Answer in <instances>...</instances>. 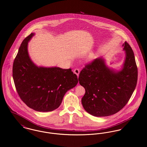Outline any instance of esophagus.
Wrapping results in <instances>:
<instances>
[{"label": "esophagus", "instance_id": "esophagus-1", "mask_svg": "<svg viewBox=\"0 0 147 147\" xmlns=\"http://www.w3.org/2000/svg\"><path fill=\"white\" fill-rule=\"evenodd\" d=\"M74 72L77 75V76H78L79 74H80V70L78 69H75L74 71Z\"/></svg>", "mask_w": 147, "mask_h": 147}]
</instances>
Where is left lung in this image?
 Listing matches in <instances>:
<instances>
[{
  "label": "left lung",
  "instance_id": "obj_1",
  "mask_svg": "<svg viewBox=\"0 0 147 147\" xmlns=\"http://www.w3.org/2000/svg\"><path fill=\"white\" fill-rule=\"evenodd\" d=\"M125 59L122 69L116 72L108 68L102 57L85 65L80 73V84L85 89L81 102L88 113L96 117L114 115L129 100L138 79L134 53L125 41L122 45Z\"/></svg>",
  "mask_w": 147,
  "mask_h": 147
}]
</instances>
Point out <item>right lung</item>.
<instances>
[{
    "instance_id": "right-lung-1",
    "label": "right lung",
    "mask_w": 147,
    "mask_h": 147,
    "mask_svg": "<svg viewBox=\"0 0 147 147\" xmlns=\"http://www.w3.org/2000/svg\"><path fill=\"white\" fill-rule=\"evenodd\" d=\"M34 35L25 38L19 49L13 66V77L20 98L30 108L50 112L58 108L66 92L78 83L71 69L38 67L28 52V44Z\"/></svg>"
}]
</instances>
